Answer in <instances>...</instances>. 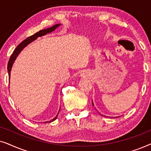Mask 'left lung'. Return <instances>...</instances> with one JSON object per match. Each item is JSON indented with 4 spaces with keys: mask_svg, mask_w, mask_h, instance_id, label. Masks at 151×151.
<instances>
[{
    "mask_svg": "<svg viewBox=\"0 0 151 151\" xmlns=\"http://www.w3.org/2000/svg\"><path fill=\"white\" fill-rule=\"evenodd\" d=\"M92 104H93V103H92Z\"/></svg>",
    "mask_w": 151,
    "mask_h": 151,
    "instance_id": "left-lung-1",
    "label": "left lung"
}]
</instances>
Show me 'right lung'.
I'll list each match as a JSON object with an SVG mask.
<instances>
[{
    "label": "right lung",
    "mask_w": 151,
    "mask_h": 151,
    "mask_svg": "<svg viewBox=\"0 0 151 151\" xmlns=\"http://www.w3.org/2000/svg\"><path fill=\"white\" fill-rule=\"evenodd\" d=\"M59 25H60V24H55V25H53V27H49V28L45 29H42V30L39 31V32L36 33V34H34V35H32V36L28 37L27 38H26L25 40H24L22 42H20V44L18 45L17 47H16V48L14 49V52L12 54L11 56H10L9 60V62H8L7 70H8V73H9V77H10V71H11V70H12V65H13L14 62L16 60V57L18 56V55L20 53V51L22 50V49H24V47L27 46V45L32 42V41L36 40V39L38 38V37H40L42 36H44V35H45V34H49V33H50L51 32H53V31H54L55 29H56ZM57 117H58V115H56V117H54V118H53V119H51V121L46 122H51L54 121L55 119H56Z\"/></svg>",
    "instance_id": "add662e5"
}]
</instances>
